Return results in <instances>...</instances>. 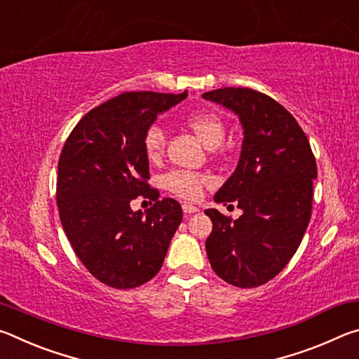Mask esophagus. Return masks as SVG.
Masks as SVG:
<instances>
[{
    "mask_svg": "<svg viewBox=\"0 0 359 359\" xmlns=\"http://www.w3.org/2000/svg\"><path fill=\"white\" fill-rule=\"evenodd\" d=\"M182 209H184L185 215H190V214H194V212H199L196 205H191V204H184V205H182Z\"/></svg>",
    "mask_w": 359,
    "mask_h": 359,
    "instance_id": "obj_1",
    "label": "esophagus"
}]
</instances>
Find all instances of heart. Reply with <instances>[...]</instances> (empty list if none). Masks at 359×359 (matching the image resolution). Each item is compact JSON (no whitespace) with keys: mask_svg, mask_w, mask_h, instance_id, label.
<instances>
[{"mask_svg":"<svg viewBox=\"0 0 359 359\" xmlns=\"http://www.w3.org/2000/svg\"><path fill=\"white\" fill-rule=\"evenodd\" d=\"M187 125L193 130L205 147H218L224 137V125L223 120L215 112L201 111L188 115ZM145 156L150 161H158L165 151L166 145V133L161 126L151 125L145 131L142 139ZM209 179L201 174H194L188 171H172L165 175L163 184L169 191H172L177 196L194 201L203 194V188L208 184Z\"/></svg>","mask_w":359,"mask_h":359,"instance_id":"b5f03b06","label":"heart"}]
</instances>
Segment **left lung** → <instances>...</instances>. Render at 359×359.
I'll use <instances>...</instances> for the list:
<instances>
[{
  "label": "left lung",
  "instance_id": "8db88e82",
  "mask_svg": "<svg viewBox=\"0 0 359 359\" xmlns=\"http://www.w3.org/2000/svg\"><path fill=\"white\" fill-rule=\"evenodd\" d=\"M203 98L229 109L244 130L239 163L214 201L238 203L231 220L217 209L205 252L212 269L239 288L259 287L293 258L311 222L317 163L293 115L252 88L224 87Z\"/></svg>",
  "mask_w": 359,
  "mask_h": 359
}]
</instances>
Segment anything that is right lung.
<instances>
[{
    "instance_id": "obj_1",
    "label": "right lung",
    "mask_w": 359,
    "mask_h": 359,
    "mask_svg": "<svg viewBox=\"0 0 359 359\" xmlns=\"http://www.w3.org/2000/svg\"><path fill=\"white\" fill-rule=\"evenodd\" d=\"M126 92L102 102L71 131L58 160L60 220L79 259L107 287L136 288L161 269L182 222L172 198L150 188L142 139L156 117L187 98ZM137 196L156 204L145 215L129 203Z\"/></svg>"
}]
</instances>
